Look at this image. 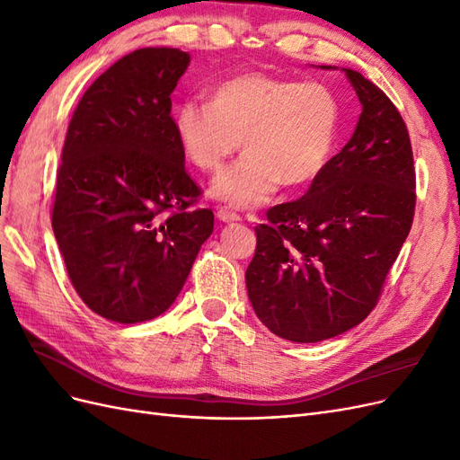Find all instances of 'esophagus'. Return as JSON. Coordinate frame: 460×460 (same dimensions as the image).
Masks as SVG:
<instances>
[{"label":"esophagus","mask_w":460,"mask_h":460,"mask_svg":"<svg viewBox=\"0 0 460 460\" xmlns=\"http://www.w3.org/2000/svg\"><path fill=\"white\" fill-rule=\"evenodd\" d=\"M217 217L222 222H238V220H242V217L235 211H232L230 207H217Z\"/></svg>","instance_id":"1"}]
</instances>
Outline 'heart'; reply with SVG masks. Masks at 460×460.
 <instances>
[{"label": "heart", "instance_id": "heart-1", "mask_svg": "<svg viewBox=\"0 0 460 460\" xmlns=\"http://www.w3.org/2000/svg\"><path fill=\"white\" fill-rule=\"evenodd\" d=\"M340 127L338 97L316 80L262 73L222 82L208 103L184 102L174 130L186 157L205 172L218 171L243 144L245 155L222 171L213 196L257 207L280 186L314 180L332 155Z\"/></svg>", "mask_w": 460, "mask_h": 460}]
</instances>
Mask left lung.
Returning <instances> with one entry per match:
<instances>
[{
    "label": "left lung",
    "instance_id": "left-lung-1",
    "mask_svg": "<svg viewBox=\"0 0 460 460\" xmlns=\"http://www.w3.org/2000/svg\"><path fill=\"white\" fill-rule=\"evenodd\" d=\"M341 71L363 105L351 140L301 199L269 208L245 270L261 323L296 343L330 340L363 323L414 217L407 124L368 78Z\"/></svg>",
    "mask_w": 460,
    "mask_h": 460
}]
</instances>
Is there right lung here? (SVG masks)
Segmentation results:
<instances>
[{"label": "right lung", "instance_id": "obj_1", "mask_svg": "<svg viewBox=\"0 0 460 460\" xmlns=\"http://www.w3.org/2000/svg\"><path fill=\"white\" fill-rule=\"evenodd\" d=\"M190 55L142 48L93 80L68 122L51 225L80 299L107 320L164 313L184 288L211 208L184 166L171 93Z\"/></svg>", "mask_w": 460, "mask_h": 460}]
</instances>
